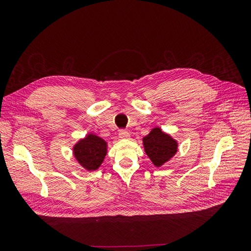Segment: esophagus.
Wrapping results in <instances>:
<instances>
[{
	"label": "esophagus",
	"instance_id": "esophagus-1",
	"mask_svg": "<svg viewBox=\"0 0 251 251\" xmlns=\"http://www.w3.org/2000/svg\"><path fill=\"white\" fill-rule=\"evenodd\" d=\"M118 136H119V138H120V139H130V138H131V135H130V133L126 132V131H125V130H121V131L119 132Z\"/></svg>",
	"mask_w": 251,
	"mask_h": 251
}]
</instances>
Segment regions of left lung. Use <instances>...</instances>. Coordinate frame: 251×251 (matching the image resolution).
Wrapping results in <instances>:
<instances>
[{
    "label": "left lung",
    "instance_id": "left-lung-1",
    "mask_svg": "<svg viewBox=\"0 0 251 251\" xmlns=\"http://www.w3.org/2000/svg\"><path fill=\"white\" fill-rule=\"evenodd\" d=\"M143 149L156 168H160L177 154L178 141L160 127H154L142 139Z\"/></svg>",
    "mask_w": 251,
    "mask_h": 251
}]
</instances>
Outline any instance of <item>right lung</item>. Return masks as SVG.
Wrapping results in <instances>:
<instances>
[{"label":"right lung","instance_id":"1","mask_svg":"<svg viewBox=\"0 0 251 251\" xmlns=\"http://www.w3.org/2000/svg\"><path fill=\"white\" fill-rule=\"evenodd\" d=\"M72 153L82 169L93 172L102 164L108 153V142L100 136L89 133L74 144Z\"/></svg>","mask_w":251,"mask_h":251}]
</instances>
